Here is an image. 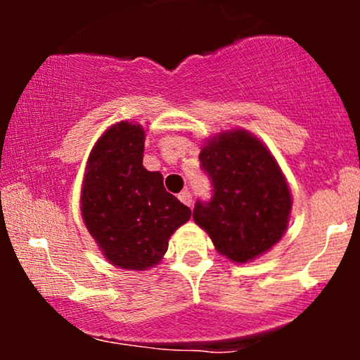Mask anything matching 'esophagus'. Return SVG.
Segmentation results:
<instances>
[{
    "label": "esophagus",
    "mask_w": 360,
    "mask_h": 360,
    "mask_svg": "<svg viewBox=\"0 0 360 360\" xmlns=\"http://www.w3.org/2000/svg\"><path fill=\"white\" fill-rule=\"evenodd\" d=\"M181 200V203H184V205H188V206H191L193 205V194L188 191V189H186V191H183V193H179V196H177Z\"/></svg>",
    "instance_id": "1"
}]
</instances>
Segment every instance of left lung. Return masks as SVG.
<instances>
[{
	"label": "left lung",
	"mask_w": 360,
	"mask_h": 360,
	"mask_svg": "<svg viewBox=\"0 0 360 360\" xmlns=\"http://www.w3.org/2000/svg\"><path fill=\"white\" fill-rule=\"evenodd\" d=\"M200 162L213 189L210 201H196L193 218L217 250L243 264L278 243L292 201L266 146L249 131H226L201 148Z\"/></svg>",
	"instance_id": "left-lung-1"
}]
</instances>
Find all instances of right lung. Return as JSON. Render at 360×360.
Here are the masks:
<instances>
[{"instance_id": "1", "label": "right lung", "mask_w": 360, "mask_h": 360, "mask_svg": "<svg viewBox=\"0 0 360 360\" xmlns=\"http://www.w3.org/2000/svg\"><path fill=\"white\" fill-rule=\"evenodd\" d=\"M140 125L110 127L91 150L81 193L86 229L105 257L122 269L143 271L166 254L169 237L191 210L166 191L160 172L143 167Z\"/></svg>"}]
</instances>
